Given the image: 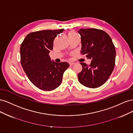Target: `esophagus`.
Returning a JSON list of instances; mask_svg holds the SVG:
<instances>
[{
  "mask_svg": "<svg viewBox=\"0 0 133 133\" xmlns=\"http://www.w3.org/2000/svg\"><path fill=\"white\" fill-rule=\"evenodd\" d=\"M74 63H73V62H69V65H70V66L74 65Z\"/></svg>",
  "mask_w": 133,
  "mask_h": 133,
  "instance_id": "obj_1",
  "label": "esophagus"
}]
</instances>
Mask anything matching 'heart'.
Returning a JSON list of instances; mask_svg holds the SVG:
<instances>
[{"label": "heart", "mask_w": 133, "mask_h": 133, "mask_svg": "<svg viewBox=\"0 0 133 133\" xmlns=\"http://www.w3.org/2000/svg\"><path fill=\"white\" fill-rule=\"evenodd\" d=\"M77 35L76 34L75 32H74V31H70V33H69V34H68V36H69V37H70V36H74V35Z\"/></svg>", "instance_id": "1"}]
</instances>
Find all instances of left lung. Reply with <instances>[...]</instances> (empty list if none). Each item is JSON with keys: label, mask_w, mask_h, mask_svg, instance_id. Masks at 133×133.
Returning a JSON list of instances; mask_svg holds the SVG:
<instances>
[{"label": "left lung", "mask_w": 133, "mask_h": 133, "mask_svg": "<svg viewBox=\"0 0 133 133\" xmlns=\"http://www.w3.org/2000/svg\"><path fill=\"white\" fill-rule=\"evenodd\" d=\"M82 49L80 53L91 60L89 65L80 63L82 70L78 74L79 82L90 88H96L105 83L115 66L116 51L110 36L103 30L89 28L80 29Z\"/></svg>", "instance_id": "1"}]
</instances>
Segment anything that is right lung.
Listing matches in <instances>:
<instances>
[{"label": "right lung", "instance_id": "add662e5", "mask_svg": "<svg viewBox=\"0 0 133 133\" xmlns=\"http://www.w3.org/2000/svg\"><path fill=\"white\" fill-rule=\"evenodd\" d=\"M64 29L44 30L28 34L21 44V64L30 81L39 89L50 91L62 83L64 71L69 66L67 62L56 63L49 55L53 41Z\"/></svg>", "mask_w": 133, "mask_h": 133}]
</instances>
